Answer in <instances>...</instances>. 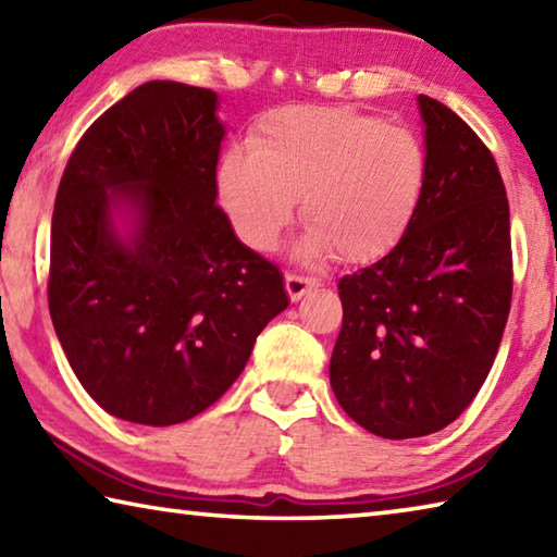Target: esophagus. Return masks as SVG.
Wrapping results in <instances>:
<instances>
[{
  "label": "esophagus",
  "instance_id": "esophagus-1",
  "mask_svg": "<svg viewBox=\"0 0 557 557\" xmlns=\"http://www.w3.org/2000/svg\"><path fill=\"white\" fill-rule=\"evenodd\" d=\"M322 285V280L317 277H305V275H297V272H287L285 275V287H287V295L292 301L301 299V295H307L309 289H314Z\"/></svg>",
  "mask_w": 557,
  "mask_h": 557
}]
</instances>
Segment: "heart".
<instances>
[{"mask_svg": "<svg viewBox=\"0 0 557 557\" xmlns=\"http://www.w3.org/2000/svg\"><path fill=\"white\" fill-rule=\"evenodd\" d=\"M219 201L238 238L272 250L292 221L309 225L305 250L342 262L388 252L422 203L428 152L412 129L354 108H282L258 122L248 152L221 159Z\"/></svg>", "mask_w": 557, "mask_h": 557, "instance_id": "heart-1", "label": "heart"}]
</instances>
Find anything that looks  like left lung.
<instances>
[{
    "label": "left lung",
    "mask_w": 557,
    "mask_h": 557,
    "mask_svg": "<svg viewBox=\"0 0 557 557\" xmlns=\"http://www.w3.org/2000/svg\"><path fill=\"white\" fill-rule=\"evenodd\" d=\"M428 186L408 233L338 280L344 324L329 379L385 440L432 435L482 388L511 309V219L496 159L457 112L420 96Z\"/></svg>",
    "instance_id": "obj_1"
}]
</instances>
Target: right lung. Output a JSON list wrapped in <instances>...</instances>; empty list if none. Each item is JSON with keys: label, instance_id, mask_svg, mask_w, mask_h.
I'll return each instance as SVG.
<instances>
[{"label": "right lung", "instance_id": "right-lung-1", "mask_svg": "<svg viewBox=\"0 0 557 557\" xmlns=\"http://www.w3.org/2000/svg\"><path fill=\"white\" fill-rule=\"evenodd\" d=\"M215 102L174 81L135 88L78 139L55 194L53 329L90 398L139 425L211 408L289 305L277 265L215 203ZM120 200L138 215L129 244L109 221Z\"/></svg>", "mask_w": 557, "mask_h": 557}]
</instances>
